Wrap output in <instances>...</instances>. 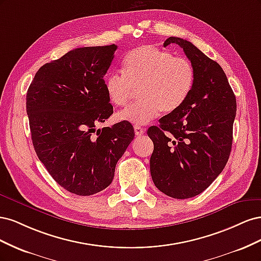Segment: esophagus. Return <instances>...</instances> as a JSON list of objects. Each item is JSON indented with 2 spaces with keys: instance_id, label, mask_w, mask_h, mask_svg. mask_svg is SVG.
<instances>
[{
  "instance_id": "34e87169",
  "label": "esophagus",
  "mask_w": 261,
  "mask_h": 261,
  "mask_svg": "<svg viewBox=\"0 0 261 261\" xmlns=\"http://www.w3.org/2000/svg\"><path fill=\"white\" fill-rule=\"evenodd\" d=\"M134 129H135V135L136 136H143L144 134H145V128H143V127H140V126H138V125H136L135 127H134Z\"/></svg>"
}]
</instances>
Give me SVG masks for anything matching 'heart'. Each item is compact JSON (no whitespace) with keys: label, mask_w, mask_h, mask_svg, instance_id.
<instances>
[{"label":"heart","mask_w":261,"mask_h":261,"mask_svg":"<svg viewBox=\"0 0 261 261\" xmlns=\"http://www.w3.org/2000/svg\"><path fill=\"white\" fill-rule=\"evenodd\" d=\"M123 66L124 74L111 73L106 77L107 96L112 105L123 107L138 89L140 101L118 113L120 121L145 125L161 111L175 112L195 85L196 73L191 62L153 45H141L128 52Z\"/></svg>","instance_id":"obj_1"}]
</instances>
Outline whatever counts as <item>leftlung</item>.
Listing matches in <instances>:
<instances>
[{"label":"left lung","mask_w":261,"mask_h":261,"mask_svg":"<svg viewBox=\"0 0 261 261\" xmlns=\"http://www.w3.org/2000/svg\"><path fill=\"white\" fill-rule=\"evenodd\" d=\"M195 68L192 93L175 112L148 128L153 143L150 173L155 187L172 198H192L208 188L231 153L236 99L216 61L184 39L170 37Z\"/></svg>","instance_id":"1"}]
</instances>
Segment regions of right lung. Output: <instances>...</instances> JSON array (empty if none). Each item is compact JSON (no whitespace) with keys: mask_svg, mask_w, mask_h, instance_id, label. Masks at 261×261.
I'll return each mask as SVG.
<instances>
[{"mask_svg":"<svg viewBox=\"0 0 261 261\" xmlns=\"http://www.w3.org/2000/svg\"><path fill=\"white\" fill-rule=\"evenodd\" d=\"M117 45L85 46L39 68L26 97L35 151L66 191L90 196L112 183L135 137L129 122L97 129L113 113L105 75Z\"/></svg>","mask_w":261,"mask_h":261,"instance_id":"right-lung-1","label":"right lung"}]
</instances>
